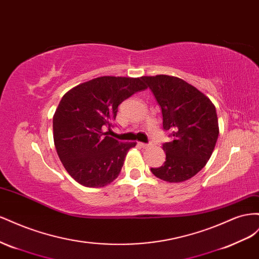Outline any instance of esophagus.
<instances>
[{"instance_id": "1", "label": "esophagus", "mask_w": 259, "mask_h": 259, "mask_svg": "<svg viewBox=\"0 0 259 259\" xmlns=\"http://www.w3.org/2000/svg\"><path fill=\"white\" fill-rule=\"evenodd\" d=\"M139 145L143 147V149H147V147H150L151 144H147V143H143V142H139Z\"/></svg>"}]
</instances>
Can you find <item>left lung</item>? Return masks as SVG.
Here are the masks:
<instances>
[{
    "label": "left lung",
    "mask_w": 259,
    "mask_h": 259,
    "mask_svg": "<svg viewBox=\"0 0 259 259\" xmlns=\"http://www.w3.org/2000/svg\"><path fill=\"white\" fill-rule=\"evenodd\" d=\"M161 108L162 128L171 132L172 141L162 144L166 161L151 168L167 182L191 179L207 164L219 135L216 107L209 98L178 77H142Z\"/></svg>",
    "instance_id": "8db88e82"
}]
</instances>
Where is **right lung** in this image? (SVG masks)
Listing matches in <instances>:
<instances>
[{
  "label": "right lung",
  "mask_w": 259,
  "mask_h": 259,
  "mask_svg": "<svg viewBox=\"0 0 259 259\" xmlns=\"http://www.w3.org/2000/svg\"><path fill=\"white\" fill-rule=\"evenodd\" d=\"M147 89L142 78L99 77L65 93L53 116L54 145L64 168L78 183L102 188L119 175L136 142H119L103 132L110 128L118 106Z\"/></svg>",
  "instance_id": "right-lung-1"
}]
</instances>
